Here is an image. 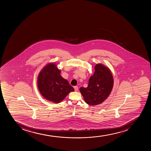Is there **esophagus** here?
I'll return each instance as SVG.
<instances>
[{"label": "esophagus", "mask_w": 151, "mask_h": 151, "mask_svg": "<svg viewBox=\"0 0 151 151\" xmlns=\"http://www.w3.org/2000/svg\"><path fill=\"white\" fill-rule=\"evenodd\" d=\"M74 88L75 91H78V87H77V86H74Z\"/></svg>", "instance_id": "34e87169"}]
</instances>
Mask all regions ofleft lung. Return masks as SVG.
I'll return each mask as SVG.
<instances>
[{
  "instance_id": "left-lung-1",
  "label": "left lung",
  "mask_w": 151,
  "mask_h": 151,
  "mask_svg": "<svg viewBox=\"0 0 151 151\" xmlns=\"http://www.w3.org/2000/svg\"><path fill=\"white\" fill-rule=\"evenodd\" d=\"M113 85V77L110 69L103 64H97L94 74L89 80L87 87H81L80 91L87 104L97 105L109 97Z\"/></svg>"
}]
</instances>
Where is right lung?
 I'll list each match as a JSON object with an SVG mask.
<instances>
[{
	"instance_id": "1",
	"label": "right lung",
	"mask_w": 151,
	"mask_h": 151,
	"mask_svg": "<svg viewBox=\"0 0 151 151\" xmlns=\"http://www.w3.org/2000/svg\"><path fill=\"white\" fill-rule=\"evenodd\" d=\"M61 70L56 64L49 63L42 68L37 78V86L42 96L47 100L58 104L68 94L74 91L66 79L60 75Z\"/></svg>"
}]
</instances>
